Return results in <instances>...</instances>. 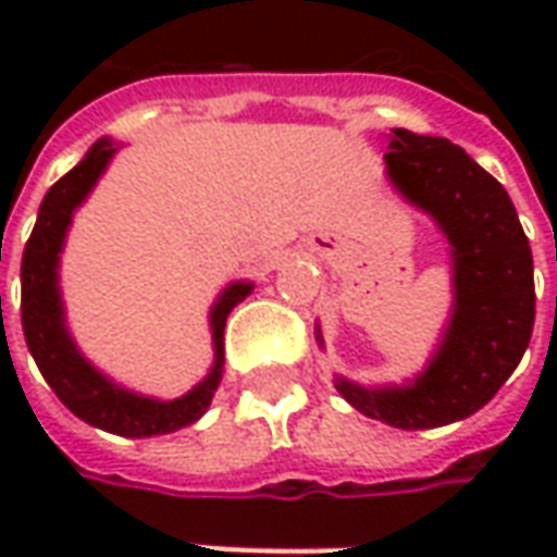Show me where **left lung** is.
Masks as SVG:
<instances>
[{
	"instance_id": "obj_1",
	"label": "left lung",
	"mask_w": 557,
	"mask_h": 557,
	"mask_svg": "<svg viewBox=\"0 0 557 557\" xmlns=\"http://www.w3.org/2000/svg\"><path fill=\"white\" fill-rule=\"evenodd\" d=\"M385 163L403 196L447 232L456 310L414 385L367 391L339 379L337 391L367 418L432 430L483 409L522 361L534 327V262L507 190L450 139L397 127Z\"/></svg>"
}]
</instances>
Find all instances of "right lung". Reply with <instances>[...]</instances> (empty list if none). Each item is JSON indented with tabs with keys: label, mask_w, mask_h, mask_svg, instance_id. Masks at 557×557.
Returning a JSON list of instances; mask_svg holds the SVG:
<instances>
[{
	"label": "right lung",
	"mask_w": 557,
	"mask_h": 557,
	"mask_svg": "<svg viewBox=\"0 0 557 557\" xmlns=\"http://www.w3.org/2000/svg\"><path fill=\"white\" fill-rule=\"evenodd\" d=\"M115 146L107 139L95 143L89 154L79 160L74 170L62 175L59 182L47 190L38 211V223L32 230L26 250H23V298H20V315H23V334L29 346L32 358L38 370L53 387V394L79 420H86L98 430L127 435V438H146V435H163L175 432L202 418L208 403L218 391L223 379V327L232 307L242 301L250 292L247 283H235L223 292V298L211 313V327H214V370L199 387H194L187 397L172 399V403H158V399L134 397L113 382H107L98 370H91L74 349L62 325V304H59V289H55V262L62 250L71 211L83 202L91 184L113 158Z\"/></svg>",
	"instance_id": "add662e5"
}]
</instances>
